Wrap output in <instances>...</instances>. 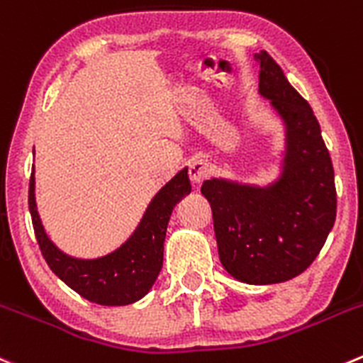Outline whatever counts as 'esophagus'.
I'll return each instance as SVG.
<instances>
[{"mask_svg":"<svg viewBox=\"0 0 363 363\" xmlns=\"http://www.w3.org/2000/svg\"><path fill=\"white\" fill-rule=\"evenodd\" d=\"M188 174H189V181H191L195 186H199V184H202L207 177H209L211 168H209V164H207V161L195 160L191 164H189Z\"/></svg>","mask_w":363,"mask_h":363,"instance_id":"34e87169","label":"esophagus"}]
</instances>
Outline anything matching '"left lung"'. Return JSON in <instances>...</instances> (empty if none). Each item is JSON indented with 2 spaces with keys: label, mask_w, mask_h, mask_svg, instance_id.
I'll use <instances>...</instances> for the list:
<instances>
[{
  "label": "left lung",
  "mask_w": 363,
  "mask_h": 363,
  "mask_svg": "<svg viewBox=\"0 0 363 363\" xmlns=\"http://www.w3.org/2000/svg\"><path fill=\"white\" fill-rule=\"evenodd\" d=\"M255 60L260 96L286 124L282 175L266 188L211 179L200 191L213 209L225 269L239 282L267 286L294 279L314 262L335 223L337 191L312 108L266 51Z\"/></svg>",
  "instance_id": "obj_1"
}]
</instances>
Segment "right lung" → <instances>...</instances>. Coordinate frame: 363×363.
Returning a JSON list of instances; mask_svg holds the SVG:
<instances>
[{
	"instance_id": "obj_1",
	"label": "right lung",
	"mask_w": 363,
	"mask_h": 363,
	"mask_svg": "<svg viewBox=\"0 0 363 363\" xmlns=\"http://www.w3.org/2000/svg\"><path fill=\"white\" fill-rule=\"evenodd\" d=\"M189 191L191 184L188 168H184L157 191L135 234L121 248L90 260L65 255L49 241L35 206L33 172L30 177L28 203L38 248L52 273L88 301L115 307L135 303L154 286L163 266V242L172 209L182 196L189 195Z\"/></svg>"
}]
</instances>
